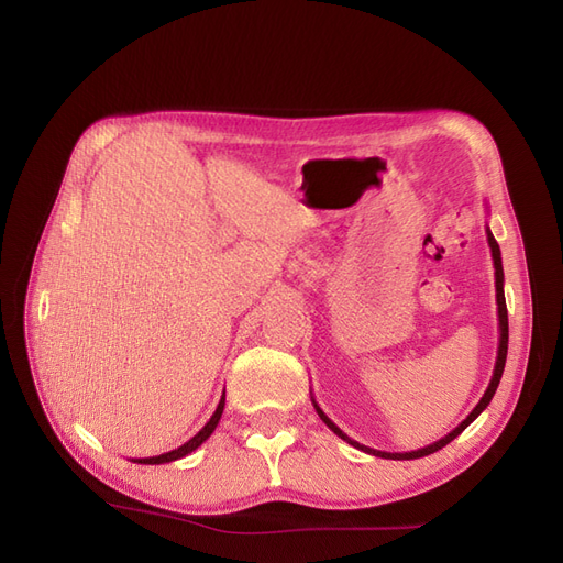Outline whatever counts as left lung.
I'll return each mask as SVG.
<instances>
[{
  "label": "left lung",
  "mask_w": 563,
  "mask_h": 563,
  "mask_svg": "<svg viewBox=\"0 0 563 563\" xmlns=\"http://www.w3.org/2000/svg\"><path fill=\"white\" fill-rule=\"evenodd\" d=\"M486 240H488V246H490V258H493V267H496V302H498V331H500V338H498V356H496V366H493V376H490V383H488V387H486V391H484V397L479 399V404H476L474 408H472V413L457 424L455 430H451L446 437H441L439 441H434V444H430V446H422V449H418V451H408V453H387V451H376V449H368V446H364V444H360V441H354V439H350L343 430L338 428V424L321 411L319 408V404L312 399V404H314V408H317V413H319V418L329 424V430L333 432V434H338L340 439L343 441H347L350 446H354V449H360V451H364V453H371V455H376V457H387V460H413V457H424V455H430V453H434V451H439V449H444L446 444H451V441L463 432L467 424L472 422V420H476L479 418V413L484 411V408L490 404V399H493V395H496V389H498V385H500V378H503V371H505V360H507V338H509V329H507V305H505V291H503V284H505V275H503V258H500V246H498V242H496V236L490 234V230L486 228Z\"/></svg>",
  "instance_id": "1"
}]
</instances>
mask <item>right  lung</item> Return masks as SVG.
Returning <instances> with one entry per match:
<instances>
[{
    "label": "right lung",
    "mask_w": 563,
    "mask_h": 563,
    "mask_svg": "<svg viewBox=\"0 0 563 563\" xmlns=\"http://www.w3.org/2000/svg\"><path fill=\"white\" fill-rule=\"evenodd\" d=\"M223 408H225V391H223V397H220V401H218V406H216L213 416L209 418V422L203 424V428H201L192 439H187L183 446H178V449H174V451H168V453H162V455H152V457H131V463H141V465H164V463H174V460H180V457H185L187 453L197 451V449L203 444V441H207V439L213 434L220 416H223Z\"/></svg>",
    "instance_id": "1"
}]
</instances>
